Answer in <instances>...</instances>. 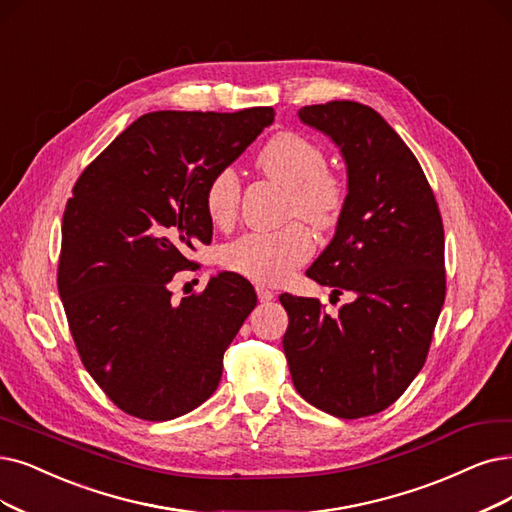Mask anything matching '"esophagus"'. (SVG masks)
Instances as JSON below:
<instances>
[{
	"label": "esophagus",
	"mask_w": 512,
	"mask_h": 512,
	"mask_svg": "<svg viewBox=\"0 0 512 512\" xmlns=\"http://www.w3.org/2000/svg\"><path fill=\"white\" fill-rule=\"evenodd\" d=\"M256 294H258L260 302H269V300L275 298V292L267 290V288H264V285H256Z\"/></svg>",
	"instance_id": "obj_1"
}]
</instances>
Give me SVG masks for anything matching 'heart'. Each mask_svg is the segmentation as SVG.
Wrapping results in <instances>:
<instances>
[{
  "label": "heart",
  "mask_w": 512,
  "mask_h": 512,
  "mask_svg": "<svg viewBox=\"0 0 512 512\" xmlns=\"http://www.w3.org/2000/svg\"><path fill=\"white\" fill-rule=\"evenodd\" d=\"M256 170L285 187V216H298L325 231L338 224L349 187L336 170L325 166V153L315 140L298 132H279L264 145ZM241 182L235 170L214 172L203 191V206L216 227H231L239 214ZM315 241L300 220L275 231H252L227 243L220 252L224 267L256 283L277 285L311 258Z\"/></svg>",
  "instance_id": "obj_1"
}]
</instances>
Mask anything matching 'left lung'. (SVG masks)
I'll list each match as a JSON object with an SVG mask.
<instances>
[{
	"label": "left lung",
	"instance_id": "obj_1",
	"mask_svg": "<svg viewBox=\"0 0 512 512\" xmlns=\"http://www.w3.org/2000/svg\"><path fill=\"white\" fill-rule=\"evenodd\" d=\"M298 115L332 136L349 170L336 235L306 277L357 298L330 315L317 298L281 294L283 351L296 391L317 410L374 416L405 393L431 349L445 300L439 203L416 155L372 107L330 100Z\"/></svg>",
	"mask_w": 512,
	"mask_h": 512
}]
</instances>
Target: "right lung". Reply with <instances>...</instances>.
<instances>
[{
    "label": "right lung",
    "mask_w": 512,
    "mask_h": 512,
    "mask_svg": "<svg viewBox=\"0 0 512 512\" xmlns=\"http://www.w3.org/2000/svg\"><path fill=\"white\" fill-rule=\"evenodd\" d=\"M271 107L155 111L121 132L73 185L63 214L58 294L77 353L134 418L195 410L220 382L222 355L256 306L237 273L172 302L170 285L210 245L203 191L273 124Z\"/></svg>",
    "instance_id": "right-lung-1"
}]
</instances>
